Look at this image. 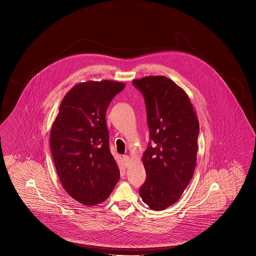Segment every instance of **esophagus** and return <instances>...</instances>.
Returning <instances> with one entry per match:
<instances>
[{
	"label": "esophagus",
	"instance_id": "34e87169",
	"mask_svg": "<svg viewBox=\"0 0 256 256\" xmlns=\"http://www.w3.org/2000/svg\"><path fill=\"white\" fill-rule=\"evenodd\" d=\"M123 160H124V164L126 167H128L130 165V158L128 155L123 156Z\"/></svg>",
	"mask_w": 256,
	"mask_h": 256
}]
</instances>
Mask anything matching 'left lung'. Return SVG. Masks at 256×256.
Masks as SVG:
<instances>
[{"label":"left lung","instance_id":"8db88e82","mask_svg":"<svg viewBox=\"0 0 256 256\" xmlns=\"http://www.w3.org/2000/svg\"><path fill=\"white\" fill-rule=\"evenodd\" d=\"M132 84L144 96L150 137L140 195L151 210H165L178 200L194 176L198 118L188 94L170 78L149 76Z\"/></svg>","mask_w":256,"mask_h":256}]
</instances>
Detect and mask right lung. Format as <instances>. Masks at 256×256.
Here are the masks:
<instances>
[{"mask_svg":"<svg viewBox=\"0 0 256 256\" xmlns=\"http://www.w3.org/2000/svg\"><path fill=\"white\" fill-rule=\"evenodd\" d=\"M124 86L112 80L74 86L52 128L50 149L62 186L86 206L105 201L120 178L105 118L108 104Z\"/></svg>","mask_w":256,"mask_h":256,"instance_id":"1","label":"right lung"}]
</instances>
